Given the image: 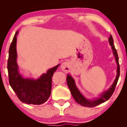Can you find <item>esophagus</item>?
I'll use <instances>...</instances> for the list:
<instances>
[{"label": "esophagus", "instance_id": "1", "mask_svg": "<svg viewBox=\"0 0 127 127\" xmlns=\"http://www.w3.org/2000/svg\"><path fill=\"white\" fill-rule=\"evenodd\" d=\"M61 68L63 72L68 73L70 70V64L69 62H64L62 64Z\"/></svg>", "mask_w": 127, "mask_h": 127}]
</instances>
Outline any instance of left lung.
I'll return each instance as SVG.
<instances>
[{
    "mask_svg": "<svg viewBox=\"0 0 127 127\" xmlns=\"http://www.w3.org/2000/svg\"><path fill=\"white\" fill-rule=\"evenodd\" d=\"M109 44L110 45V46H111L113 54L114 55L116 63H117V76H116L114 82L113 83V85L111 86V87L109 88V89L108 90H107L106 91H105L101 94V95H100V97H98L97 98H96V99H94L92 100L86 98L84 96L82 95L80 91L78 90V89H77L74 79L72 78L70 75L67 74V77H66V82H67L68 86L70 90V92H71L73 97L74 98V100L76 101L78 104H80L82 106L89 107H92L97 106V105L102 104V103L106 101L107 100H108L109 98H110L111 95H113V92H114L116 85L117 84L118 79H119V77L120 76V66L117 51L115 48V46L114 44L113 41V38L112 36L111 35L110 36V37L109 38Z\"/></svg>",
    "mask_w": 127,
    "mask_h": 127,
    "instance_id": "left-lung-1",
    "label": "left lung"
}]
</instances>
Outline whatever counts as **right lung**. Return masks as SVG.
<instances>
[{
  "instance_id": "1",
  "label": "right lung",
  "mask_w": 127,
  "mask_h": 127,
  "mask_svg": "<svg viewBox=\"0 0 127 127\" xmlns=\"http://www.w3.org/2000/svg\"><path fill=\"white\" fill-rule=\"evenodd\" d=\"M17 31L9 49L7 68L10 86L21 101L27 104L41 105L50 97L51 91L52 77L60 65L58 64L42 74L36 79L25 78L21 76L17 63L16 50Z\"/></svg>"
}]
</instances>
